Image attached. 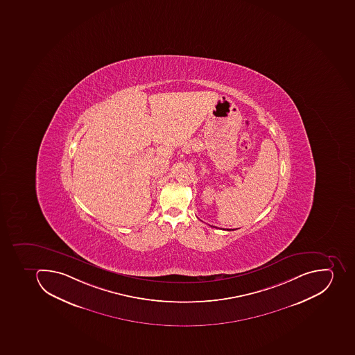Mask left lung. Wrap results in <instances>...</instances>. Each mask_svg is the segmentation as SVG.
Returning a JSON list of instances; mask_svg holds the SVG:
<instances>
[{
	"label": "left lung",
	"mask_w": 355,
	"mask_h": 355,
	"mask_svg": "<svg viewBox=\"0 0 355 355\" xmlns=\"http://www.w3.org/2000/svg\"><path fill=\"white\" fill-rule=\"evenodd\" d=\"M227 230L230 231V229H227Z\"/></svg>",
	"instance_id": "obj_1"
}]
</instances>
